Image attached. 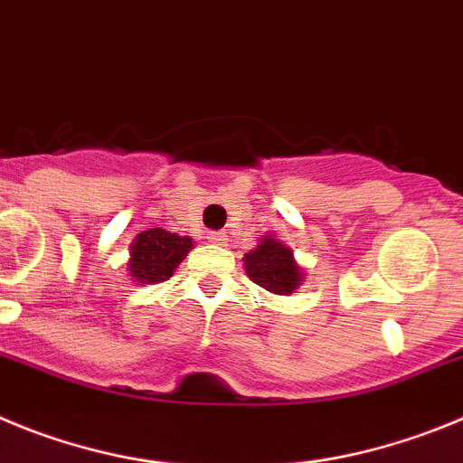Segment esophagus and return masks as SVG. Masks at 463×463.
I'll list each match as a JSON object with an SVG mask.
<instances>
[{
	"label": "esophagus",
	"mask_w": 463,
	"mask_h": 463,
	"mask_svg": "<svg viewBox=\"0 0 463 463\" xmlns=\"http://www.w3.org/2000/svg\"><path fill=\"white\" fill-rule=\"evenodd\" d=\"M207 240H210L212 244H226L228 235H226V232H222V231H212L210 235H207Z\"/></svg>",
	"instance_id": "34e87169"
}]
</instances>
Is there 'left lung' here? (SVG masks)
Masks as SVG:
<instances>
[{
	"mask_svg": "<svg viewBox=\"0 0 463 463\" xmlns=\"http://www.w3.org/2000/svg\"><path fill=\"white\" fill-rule=\"evenodd\" d=\"M241 260H244L247 277L274 295L295 293L307 279L304 268L295 260L293 249L283 244L272 232L260 235L256 249L244 253Z\"/></svg>",
	"mask_w": 463,
	"mask_h": 463,
	"instance_id": "8db88e82",
	"label": "left lung"
}]
</instances>
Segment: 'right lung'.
<instances>
[{"label": "right lung", "mask_w": 463, "mask_h": 463, "mask_svg": "<svg viewBox=\"0 0 463 463\" xmlns=\"http://www.w3.org/2000/svg\"><path fill=\"white\" fill-rule=\"evenodd\" d=\"M194 249L191 237H182L177 232H168L164 228H149L136 235L128 247L127 272L131 281L138 286L159 283L173 277L186 253Z\"/></svg>", "instance_id": "obj_1"}]
</instances>
